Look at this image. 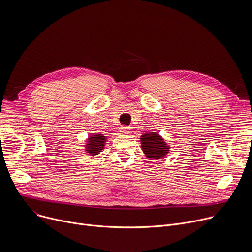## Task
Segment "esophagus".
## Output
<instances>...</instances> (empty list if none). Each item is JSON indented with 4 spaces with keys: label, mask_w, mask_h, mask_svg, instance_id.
<instances>
[{
    "label": "esophagus",
    "mask_w": 252,
    "mask_h": 252,
    "mask_svg": "<svg viewBox=\"0 0 252 252\" xmlns=\"http://www.w3.org/2000/svg\"><path fill=\"white\" fill-rule=\"evenodd\" d=\"M121 132L122 133H129V127L128 126H122L121 127Z\"/></svg>",
    "instance_id": "34e87169"
}]
</instances>
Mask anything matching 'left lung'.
<instances>
[{"mask_svg": "<svg viewBox=\"0 0 252 252\" xmlns=\"http://www.w3.org/2000/svg\"><path fill=\"white\" fill-rule=\"evenodd\" d=\"M140 142L145 156L154 161L165 158L170 153V145L167 144L159 132H145L140 136Z\"/></svg>", "mask_w": 252, "mask_h": 252, "instance_id": "8db88e82", "label": "left lung"}]
</instances>
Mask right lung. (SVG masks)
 <instances>
[{
	"instance_id": "1",
	"label": "right lung",
	"mask_w": 252,
	"mask_h": 252,
	"mask_svg": "<svg viewBox=\"0 0 252 252\" xmlns=\"http://www.w3.org/2000/svg\"><path fill=\"white\" fill-rule=\"evenodd\" d=\"M108 136L101 133H89L84 143V151L89 156H95L104 150Z\"/></svg>"
}]
</instances>
